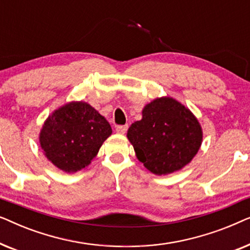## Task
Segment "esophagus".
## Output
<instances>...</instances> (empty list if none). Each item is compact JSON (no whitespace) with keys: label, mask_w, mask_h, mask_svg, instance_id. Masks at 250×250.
Wrapping results in <instances>:
<instances>
[{"label":"esophagus","mask_w":250,"mask_h":250,"mask_svg":"<svg viewBox=\"0 0 250 250\" xmlns=\"http://www.w3.org/2000/svg\"><path fill=\"white\" fill-rule=\"evenodd\" d=\"M128 126L127 125H119L116 127V132L119 133V134H125L126 131H127Z\"/></svg>","instance_id":"34e87169"}]
</instances>
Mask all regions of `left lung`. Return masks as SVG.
<instances>
[{
    "instance_id": "8db88e82",
    "label": "left lung",
    "mask_w": 250,
    "mask_h": 250,
    "mask_svg": "<svg viewBox=\"0 0 250 250\" xmlns=\"http://www.w3.org/2000/svg\"><path fill=\"white\" fill-rule=\"evenodd\" d=\"M136 157L156 175L179 170L196 156L203 131L189 109L172 98L156 99L127 131Z\"/></svg>"
}]
</instances>
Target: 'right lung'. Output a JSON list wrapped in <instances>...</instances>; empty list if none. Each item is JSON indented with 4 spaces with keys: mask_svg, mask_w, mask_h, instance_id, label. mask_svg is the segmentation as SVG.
Listing matches in <instances>:
<instances>
[{
    "mask_svg": "<svg viewBox=\"0 0 250 250\" xmlns=\"http://www.w3.org/2000/svg\"><path fill=\"white\" fill-rule=\"evenodd\" d=\"M111 132L104 116L86 102H69L49 116L40 142L54 166L75 173L91 163Z\"/></svg>",
    "mask_w": 250,
    "mask_h": 250,
    "instance_id": "1",
    "label": "right lung"
}]
</instances>
